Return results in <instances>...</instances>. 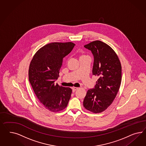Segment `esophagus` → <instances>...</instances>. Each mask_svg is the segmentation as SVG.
Wrapping results in <instances>:
<instances>
[{
  "mask_svg": "<svg viewBox=\"0 0 146 146\" xmlns=\"http://www.w3.org/2000/svg\"><path fill=\"white\" fill-rule=\"evenodd\" d=\"M78 89V88H77V87H73V88H72V92H73V93H74L76 90H77Z\"/></svg>",
  "mask_w": 146,
  "mask_h": 146,
  "instance_id": "1",
  "label": "esophagus"
}]
</instances>
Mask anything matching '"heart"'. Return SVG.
<instances>
[{
  "label": "heart",
  "instance_id": "heart-1",
  "mask_svg": "<svg viewBox=\"0 0 146 146\" xmlns=\"http://www.w3.org/2000/svg\"><path fill=\"white\" fill-rule=\"evenodd\" d=\"M84 57H86V56H85L84 55H82V56H81L80 57V58Z\"/></svg>",
  "mask_w": 146,
  "mask_h": 146
}]
</instances>
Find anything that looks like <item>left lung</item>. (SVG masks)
I'll return each mask as SVG.
<instances>
[{
  "label": "left lung",
  "mask_w": 146,
  "mask_h": 146,
  "mask_svg": "<svg viewBox=\"0 0 146 146\" xmlns=\"http://www.w3.org/2000/svg\"><path fill=\"white\" fill-rule=\"evenodd\" d=\"M84 47L93 53V75L99 78L95 87L88 90L83 104L87 110L100 113L110 106L118 93L121 81V66L117 54L106 43L95 40Z\"/></svg>",
  "instance_id": "8db88e82"
}]
</instances>
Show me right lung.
Instances as JSON below:
<instances>
[{
    "instance_id": "add662e5",
    "label": "right lung",
    "mask_w": 146,
    "mask_h": 146,
    "mask_svg": "<svg viewBox=\"0 0 146 146\" xmlns=\"http://www.w3.org/2000/svg\"><path fill=\"white\" fill-rule=\"evenodd\" d=\"M72 42H54L39 49L29 68V81L37 98L52 112L63 110L71 98L72 89L56 84L63 58L75 46Z\"/></svg>"
}]
</instances>
